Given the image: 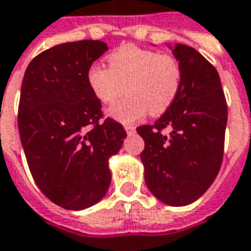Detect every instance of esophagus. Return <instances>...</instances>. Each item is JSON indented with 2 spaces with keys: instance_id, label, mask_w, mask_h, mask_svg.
<instances>
[{
  "instance_id": "obj_1",
  "label": "esophagus",
  "mask_w": 251,
  "mask_h": 251,
  "mask_svg": "<svg viewBox=\"0 0 251 251\" xmlns=\"http://www.w3.org/2000/svg\"><path fill=\"white\" fill-rule=\"evenodd\" d=\"M125 130L127 134H133V133L136 131V127L133 125H125Z\"/></svg>"
}]
</instances>
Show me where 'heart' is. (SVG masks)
<instances>
[{
  "instance_id": "heart-1",
  "label": "heart",
  "mask_w": 251,
  "mask_h": 251,
  "mask_svg": "<svg viewBox=\"0 0 251 251\" xmlns=\"http://www.w3.org/2000/svg\"><path fill=\"white\" fill-rule=\"evenodd\" d=\"M108 68L91 65L87 84L96 99L113 104L122 94L129 95L114 104L108 115L122 124L144 118L148 111L160 115L173 106L182 85L178 61L136 45H124L107 55Z\"/></svg>"
}]
</instances>
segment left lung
Segmentation results:
<instances>
[{
	"instance_id": "left-lung-1",
	"label": "left lung",
	"mask_w": 251,
	"mask_h": 251,
	"mask_svg": "<svg viewBox=\"0 0 251 251\" xmlns=\"http://www.w3.org/2000/svg\"><path fill=\"white\" fill-rule=\"evenodd\" d=\"M168 47L182 71L179 94L153 125L138 126L137 133L145 143L140 156L150 192L164 204L183 206L219 174L228 113L215 66L193 47Z\"/></svg>"
}]
</instances>
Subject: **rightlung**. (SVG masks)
<instances>
[{
    "label": "right lung",
    "instance_id": "add662e5",
    "mask_svg": "<svg viewBox=\"0 0 251 251\" xmlns=\"http://www.w3.org/2000/svg\"><path fill=\"white\" fill-rule=\"evenodd\" d=\"M108 50L101 40L68 42L36 55L24 73L19 133L28 167L54 204L81 211L108 190V159L121 150L120 122L100 121L101 103L87 84V71Z\"/></svg>",
    "mask_w": 251,
    "mask_h": 251
}]
</instances>
